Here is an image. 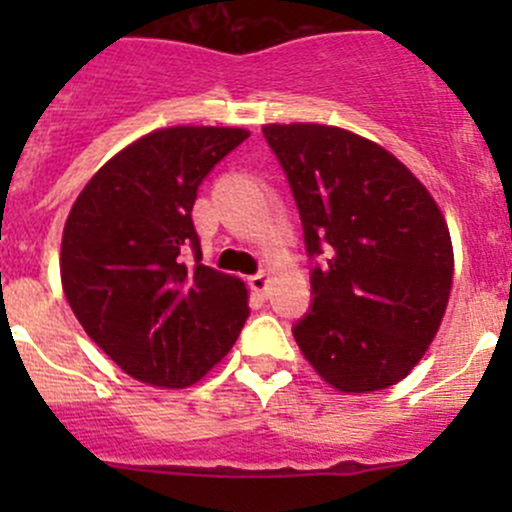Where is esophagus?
I'll use <instances>...</instances> for the list:
<instances>
[{
	"mask_svg": "<svg viewBox=\"0 0 512 512\" xmlns=\"http://www.w3.org/2000/svg\"><path fill=\"white\" fill-rule=\"evenodd\" d=\"M250 289L255 294H260V297H267L270 294V277L265 272H257V275L250 277Z\"/></svg>",
	"mask_w": 512,
	"mask_h": 512,
	"instance_id": "34e87169",
	"label": "esophagus"
}]
</instances>
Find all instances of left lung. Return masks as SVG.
Masks as SVG:
<instances>
[{"mask_svg": "<svg viewBox=\"0 0 512 512\" xmlns=\"http://www.w3.org/2000/svg\"><path fill=\"white\" fill-rule=\"evenodd\" d=\"M309 255L312 312L294 342L332 389L394 386L428 352L453 285L446 218L426 185L386 148L324 123H267Z\"/></svg>", "mask_w": 512, "mask_h": 512, "instance_id": "left-lung-1", "label": "left lung"}]
</instances>
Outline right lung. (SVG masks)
<instances>
[{
	"label": "right lung",
	"instance_id": "obj_1",
	"mask_svg": "<svg viewBox=\"0 0 512 512\" xmlns=\"http://www.w3.org/2000/svg\"><path fill=\"white\" fill-rule=\"evenodd\" d=\"M250 131L170 126L128 143L86 183L61 235V287L91 339L128 376L193 386L245 324L247 287L200 262L198 185ZM196 250V265L179 252Z\"/></svg>",
	"mask_w": 512,
	"mask_h": 512
}]
</instances>
